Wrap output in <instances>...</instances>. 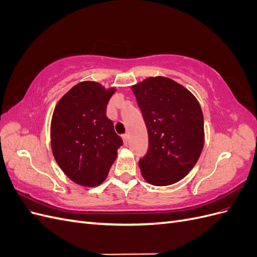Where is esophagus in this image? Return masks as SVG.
Here are the masks:
<instances>
[{"mask_svg": "<svg viewBox=\"0 0 257 257\" xmlns=\"http://www.w3.org/2000/svg\"><path fill=\"white\" fill-rule=\"evenodd\" d=\"M122 138H123L124 145H127V144H128V135H127V134H124V135L122 136Z\"/></svg>", "mask_w": 257, "mask_h": 257, "instance_id": "1", "label": "esophagus"}]
</instances>
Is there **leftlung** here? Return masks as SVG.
Masks as SVG:
<instances>
[{
	"label": "left lung",
	"mask_w": 257,
	"mask_h": 257,
	"mask_svg": "<svg viewBox=\"0 0 257 257\" xmlns=\"http://www.w3.org/2000/svg\"><path fill=\"white\" fill-rule=\"evenodd\" d=\"M141 108L149 148L138 162L145 180L164 186L180 181L195 166L204 147V115L197 99L166 77L132 87Z\"/></svg>",
	"instance_id": "8db88e82"
}]
</instances>
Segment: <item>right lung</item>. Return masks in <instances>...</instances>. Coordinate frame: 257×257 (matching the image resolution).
Instances as JSON below:
<instances>
[{
  "mask_svg": "<svg viewBox=\"0 0 257 257\" xmlns=\"http://www.w3.org/2000/svg\"><path fill=\"white\" fill-rule=\"evenodd\" d=\"M114 89L94 81L76 84L54 108L51 120L53 157L63 173L83 186L102 183L123 145L106 108Z\"/></svg>",
  "mask_w": 257,
  "mask_h": 257,
  "instance_id": "1",
  "label": "right lung"
}]
</instances>
